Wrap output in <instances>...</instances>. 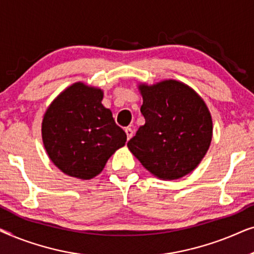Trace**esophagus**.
Returning a JSON list of instances; mask_svg holds the SVG:
<instances>
[{"label":"esophagus","instance_id":"esophagus-1","mask_svg":"<svg viewBox=\"0 0 254 254\" xmlns=\"http://www.w3.org/2000/svg\"><path fill=\"white\" fill-rule=\"evenodd\" d=\"M125 131H126V134H127V138H128V140H130L131 136H133V134H134L133 128H130V127L125 128Z\"/></svg>","mask_w":254,"mask_h":254}]
</instances>
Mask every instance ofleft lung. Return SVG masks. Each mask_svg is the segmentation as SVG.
Wrapping results in <instances>:
<instances>
[{"label": "left lung", "mask_w": 254, "mask_h": 254, "mask_svg": "<svg viewBox=\"0 0 254 254\" xmlns=\"http://www.w3.org/2000/svg\"><path fill=\"white\" fill-rule=\"evenodd\" d=\"M145 124L127 143L142 165L162 180L189 175L200 164L213 137L204 100L185 83L164 79L138 83Z\"/></svg>", "instance_id": "obj_1"}]
</instances>
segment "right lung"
I'll return each mask as SVG.
<instances>
[{"label": "right lung", "instance_id": "1", "mask_svg": "<svg viewBox=\"0 0 254 254\" xmlns=\"http://www.w3.org/2000/svg\"><path fill=\"white\" fill-rule=\"evenodd\" d=\"M104 92L76 82L47 107L41 137L48 157L67 176L89 180L98 176L106 162L124 147L127 135L102 104Z\"/></svg>", "mask_w": 254, "mask_h": 254}]
</instances>
